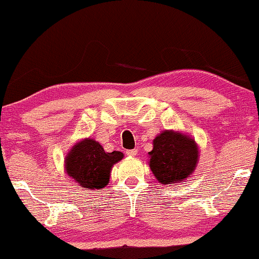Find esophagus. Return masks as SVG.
<instances>
[{
  "label": "esophagus",
  "instance_id": "obj_1",
  "mask_svg": "<svg viewBox=\"0 0 259 259\" xmlns=\"http://www.w3.org/2000/svg\"><path fill=\"white\" fill-rule=\"evenodd\" d=\"M126 155H129V157H135L136 154H138V149H129V151L125 152Z\"/></svg>",
  "mask_w": 259,
  "mask_h": 259
}]
</instances>
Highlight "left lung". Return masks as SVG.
<instances>
[{
	"label": "left lung",
	"instance_id": "left-lung-1",
	"mask_svg": "<svg viewBox=\"0 0 259 259\" xmlns=\"http://www.w3.org/2000/svg\"><path fill=\"white\" fill-rule=\"evenodd\" d=\"M149 167L161 185H172L188 179L198 164L199 149L185 134L165 130L153 140L148 153Z\"/></svg>",
	"mask_w": 259,
	"mask_h": 259
}]
</instances>
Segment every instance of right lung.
<instances>
[{
  "label": "right lung",
  "instance_id": "obj_1",
  "mask_svg": "<svg viewBox=\"0 0 259 259\" xmlns=\"http://www.w3.org/2000/svg\"><path fill=\"white\" fill-rule=\"evenodd\" d=\"M123 159V153L105 152L93 139L77 142L65 158V170L72 181L88 189H100L110 182L112 166Z\"/></svg>",
  "mask_w": 259,
  "mask_h": 259
}]
</instances>
